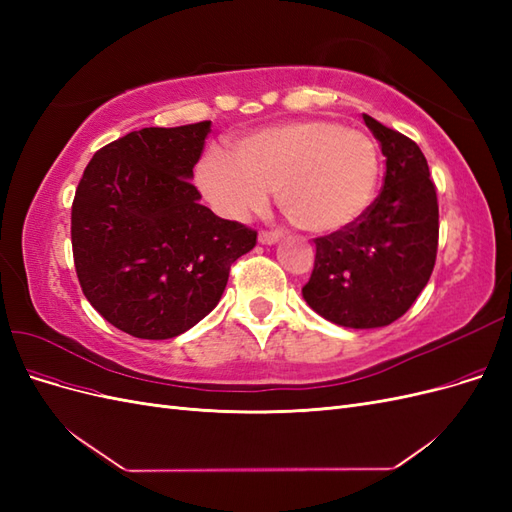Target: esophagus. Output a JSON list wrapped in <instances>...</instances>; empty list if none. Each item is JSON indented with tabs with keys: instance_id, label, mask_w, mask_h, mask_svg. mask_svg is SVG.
<instances>
[{
	"instance_id": "esophagus-1",
	"label": "esophagus",
	"mask_w": 512,
	"mask_h": 512,
	"mask_svg": "<svg viewBox=\"0 0 512 512\" xmlns=\"http://www.w3.org/2000/svg\"><path fill=\"white\" fill-rule=\"evenodd\" d=\"M280 239H282V232H277V230H262L260 235H258V241L262 245H273V243H277Z\"/></svg>"
}]
</instances>
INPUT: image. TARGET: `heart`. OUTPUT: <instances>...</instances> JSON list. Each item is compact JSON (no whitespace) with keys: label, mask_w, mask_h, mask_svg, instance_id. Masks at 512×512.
Returning a JSON list of instances; mask_svg holds the SVG:
<instances>
[{"label":"heart","mask_w":512,"mask_h":512,"mask_svg":"<svg viewBox=\"0 0 512 512\" xmlns=\"http://www.w3.org/2000/svg\"><path fill=\"white\" fill-rule=\"evenodd\" d=\"M380 151L369 134L329 119H301L241 136L235 156L209 149L198 185L228 220L265 209L277 188L286 218L314 235H333L359 222L374 203Z\"/></svg>","instance_id":"heart-1"}]
</instances>
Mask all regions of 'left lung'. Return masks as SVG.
Listing matches in <instances>:
<instances>
[{"mask_svg":"<svg viewBox=\"0 0 512 512\" xmlns=\"http://www.w3.org/2000/svg\"><path fill=\"white\" fill-rule=\"evenodd\" d=\"M386 158L380 196L354 226L314 239L303 299L348 329H378L404 316L427 286L438 252V196L414 141L363 115Z\"/></svg>","mask_w":512,"mask_h":512,"instance_id":"left-lung-1","label":"left lung"}]
</instances>
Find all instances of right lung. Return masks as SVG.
I'll return each mask as SVG.
<instances>
[{
    "mask_svg": "<svg viewBox=\"0 0 512 512\" xmlns=\"http://www.w3.org/2000/svg\"><path fill=\"white\" fill-rule=\"evenodd\" d=\"M211 121L143 128L96 151L72 203L83 294L119 331L170 339L220 303L256 230L222 220L190 183Z\"/></svg>",
    "mask_w": 512,
    "mask_h": 512,
    "instance_id": "right-lung-1",
    "label": "right lung"
}]
</instances>
